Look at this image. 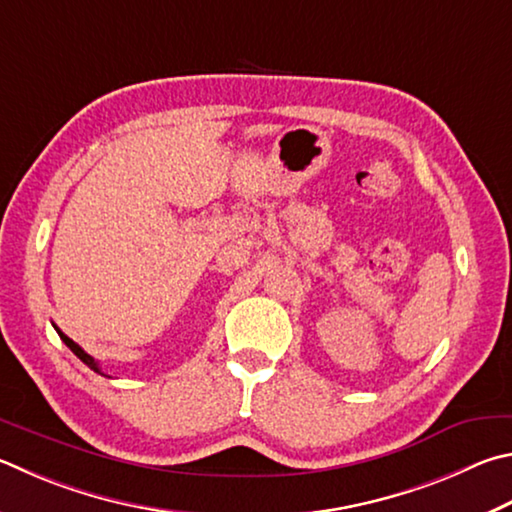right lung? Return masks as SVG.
<instances>
[{"label":"right lung","instance_id":"obj_1","mask_svg":"<svg viewBox=\"0 0 512 512\" xmlns=\"http://www.w3.org/2000/svg\"><path fill=\"white\" fill-rule=\"evenodd\" d=\"M53 327H55V324H53ZM55 331H58V336L62 338V342H64V345H67L73 353H76V356L82 360V362H85V365H89L91 369H94V371H98V374H100V367H98V362L94 360V358H91L89 356V353L85 351V349H82L80 345H76V342H73L69 336H64V333L58 329V327H55Z\"/></svg>","mask_w":512,"mask_h":512}]
</instances>
